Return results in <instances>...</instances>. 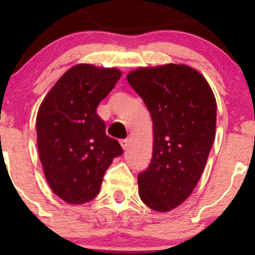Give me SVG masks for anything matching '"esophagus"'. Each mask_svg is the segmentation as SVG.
<instances>
[{
  "instance_id": "obj_1",
  "label": "esophagus",
  "mask_w": 255,
  "mask_h": 255,
  "mask_svg": "<svg viewBox=\"0 0 255 255\" xmlns=\"http://www.w3.org/2000/svg\"><path fill=\"white\" fill-rule=\"evenodd\" d=\"M120 144H121L122 148H124V150H126V148L128 147V145H129V142H128L127 139H122L121 141H120Z\"/></svg>"
}]
</instances>
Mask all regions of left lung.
<instances>
[{
    "mask_svg": "<svg viewBox=\"0 0 255 255\" xmlns=\"http://www.w3.org/2000/svg\"><path fill=\"white\" fill-rule=\"evenodd\" d=\"M127 80L153 124L151 163L137 175L140 199L154 211L168 212L191 195L203 174L216 135L215 95L186 64L137 68Z\"/></svg>",
    "mask_w": 255,
    "mask_h": 255,
    "instance_id": "left-lung-1",
    "label": "left lung"
}]
</instances>
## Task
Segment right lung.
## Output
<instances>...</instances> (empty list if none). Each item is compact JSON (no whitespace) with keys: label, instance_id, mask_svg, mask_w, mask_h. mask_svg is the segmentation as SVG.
Instances as JSON below:
<instances>
[{"label":"right lung","instance_id":"add662e5","mask_svg":"<svg viewBox=\"0 0 255 255\" xmlns=\"http://www.w3.org/2000/svg\"><path fill=\"white\" fill-rule=\"evenodd\" d=\"M122 73L116 68L77 64L52 86L37 114V144L44 175L66 203L85 204L97 197L103 176L124 153L105 134L97 107Z\"/></svg>","mask_w":255,"mask_h":255}]
</instances>
